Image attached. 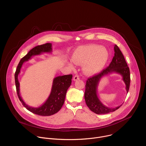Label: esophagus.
Masks as SVG:
<instances>
[{"label": "esophagus", "instance_id": "1", "mask_svg": "<svg viewBox=\"0 0 146 146\" xmlns=\"http://www.w3.org/2000/svg\"><path fill=\"white\" fill-rule=\"evenodd\" d=\"M80 79V77H79V76H78V75H76V76H74V77H73V81H77V80H79Z\"/></svg>", "mask_w": 146, "mask_h": 146}]
</instances>
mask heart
Here are the masks:
<instances>
[{"instance_id": "obj_1", "label": "heart", "mask_w": 146, "mask_h": 146, "mask_svg": "<svg viewBox=\"0 0 146 146\" xmlns=\"http://www.w3.org/2000/svg\"><path fill=\"white\" fill-rule=\"evenodd\" d=\"M109 59L108 49L98 45H89L78 49L73 54L72 60L77 65H83L82 70L87 75L100 72L105 66ZM71 69L74 66L69 63Z\"/></svg>"}]
</instances>
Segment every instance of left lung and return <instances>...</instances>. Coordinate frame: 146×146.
Wrapping results in <instances>:
<instances>
[{"label": "left lung", "mask_w": 146, "mask_h": 146, "mask_svg": "<svg viewBox=\"0 0 146 146\" xmlns=\"http://www.w3.org/2000/svg\"><path fill=\"white\" fill-rule=\"evenodd\" d=\"M114 56L109 66L104 69L100 73L89 78L85 85V100L88 107L91 111L97 114H105L113 112L118 109L122 105L111 108L104 105L98 98L97 89L101 78L110 74L115 73L122 77L126 85L127 93L129 92L130 84V69L121 50L117 45H114Z\"/></svg>", "instance_id": "1"}]
</instances>
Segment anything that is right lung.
Masks as SVG:
<instances>
[{"label":"right lung","mask_w":146,"mask_h":146,"mask_svg":"<svg viewBox=\"0 0 146 146\" xmlns=\"http://www.w3.org/2000/svg\"><path fill=\"white\" fill-rule=\"evenodd\" d=\"M52 52V47L51 43H46L35 46L21 59L15 73L17 94L23 105L29 111L41 116H50L53 115L61 109L65 101L67 90L72 84V75H64L55 77L53 81L49 96L42 105L37 108L28 106L23 100L20 93V84L18 80V76L24 62L31 59L32 56L40 55L44 53H51Z\"/></svg>","instance_id":"1"}]
</instances>
